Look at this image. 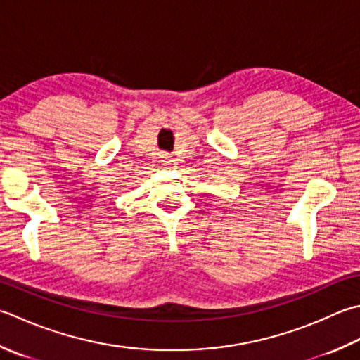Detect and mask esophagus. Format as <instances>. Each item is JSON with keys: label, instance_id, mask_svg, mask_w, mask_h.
<instances>
[{"label": "esophagus", "instance_id": "esophagus-1", "mask_svg": "<svg viewBox=\"0 0 360 360\" xmlns=\"http://www.w3.org/2000/svg\"><path fill=\"white\" fill-rule=\"evenodd\" d=\"M160 162H162V165H172L173 162H174V159H173L172 154L162 153V154H160Z\"/></svg>", "mask_w": 360, "mask_h": 360}]
</instances>
